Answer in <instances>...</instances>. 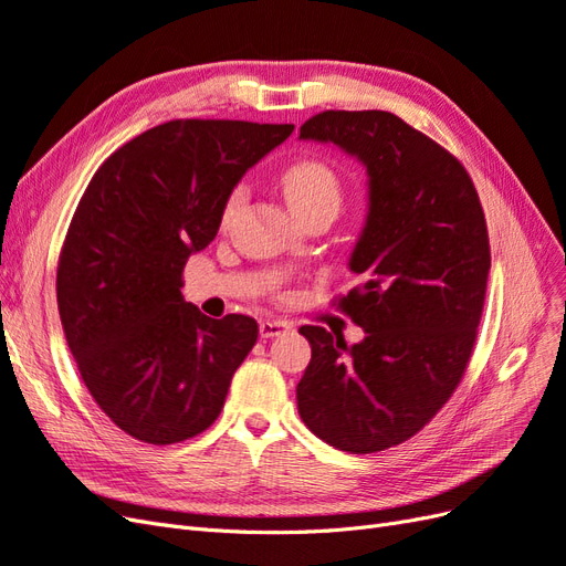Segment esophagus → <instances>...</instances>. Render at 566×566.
<instances>
[{
  "instance_id": "34e87169",
  "label": "esophagus",
  "mask_w": 566,
  "mask_h": 566,
  "mask_svg": "<svg viewBox=\"0 0 566 566\" xmlns=\"http://www.w3.org/2000/svg\"><path fill=\"white\" fill-rule=\"evenodd\" d=\"M290 328H293V325H290L287 321H279V318H264V321H260V335L264 339L281 337V335L290 333Z\"/></svg>"
}]
</instances>
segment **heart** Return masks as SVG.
<instances>
[{
    "label": "heart",
    "instance_id": "b5f03b06",
    "mask_svg": "<svg viewBox=\"0 0 566 566\" xmlns=\"http://www.w3.org/2000/svg\"><path fill=\"white\" fill-rule=\"evenodd\" d=\"M283 188H285V198L290 202V208L297 217L310 214L321 208H337L342 202V186L337 175L333 172L331 165H325L323 160H300L295 165H290L283 175ZM243 200V188L231 196L227 217L235 210V205Z\"/></svg>",
    "mask_w": 566,
    "mask_h": 566
}]
</instances>
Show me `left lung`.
Instances as JSON below:
<instances>
[{
  "instance_id": "obj_1",
  "label": "left lung",
  "mask_w": 566,
  "mask_h": 566,
  "mask_svg": "<svg viewBox=\"0 0 566 566\" xmlns=\"http://www.w3.org/2000/svg\"><path fill=\"white\" fill-rule=\"evenodd\" d=\"M300 142L366 167L368 208L349 252L361 285L342 297L364 339L302 325L312 361L297 410L331 447L375 453L413 437L470 361L491 269L482 202L449 150L387 111H325Z\"/></svg>"
}]
</instances>
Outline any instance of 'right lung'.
<instances>
[{"mask_svg":"<svg viewBox=\"0 0 566 566\" xmlns=\"http://www.w3.org/2000/svg\"><path fill=\"white\" fill-rule=\"evenodd\" d=\"M295 125L172 119L96 169L56 273L67 347L98 408L165 447L217 420L256 321L205 316L181 297L188 256L219 231L233 188Z\"/></svg>","mask_w":566,"mask_h":566,"instance_id":"1","label":"right lung"}]
</instances>
